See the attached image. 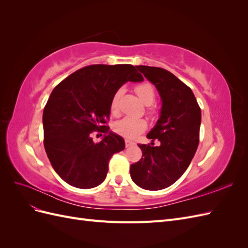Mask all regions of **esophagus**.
<instances>
[{
	"instance_id": "esophagus-1",
	"label": "esophagus",
	"mask_w": 248,
	"mask_h": 248,
	"mask_svg": "<svg viewBox=\"0 0 248 248\" xmlns=\"http://www.w3.org/2000/svg\"><path fill=\"white\" fill-rule=\"evenodd\" d=\"M133 145H134L133 141H131V140H125V146H126V148H128V147L133 146Z\"/></svg>"
}]
</instances>
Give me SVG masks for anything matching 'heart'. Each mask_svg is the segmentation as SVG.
I'll return each mask as SVG.
<instances>
[{
  "label": "heart",
  "instance_id": "heart-1",
  "mask_svg": "<svg viewBox=\"0 0 248 248\" xmlns=\"http://www.w3.org/2000/svg\"><path fill=\"white\" fill-rule=\"evenodd\" d=\"M136 92L140 99L144 102L146 106H151L155 100V90L150 82H141L136 87ZM123 89H119L118 91L111 97L110 100V111L112 114H116L119 107V99L123 94ZM147 123L142 119H134L130 117H126L119 120L114 124V130L126 139H134L137 138L140 133H141L146 129Z\"/></svg>",
  "mask_w": 248,
  "mask_h": 248
}]
</instances>
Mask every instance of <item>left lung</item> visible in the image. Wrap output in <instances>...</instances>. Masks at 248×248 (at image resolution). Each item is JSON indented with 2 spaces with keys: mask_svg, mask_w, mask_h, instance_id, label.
I'll list each match as a JSON object with an SVG mask.
<instances>
[{
  "mask_svg": "<svg viewBox=\"0 0 248 248\" xmlns=\"http://www.w3.org/2000/svg\"><path fill=\"white\" fill-rule=\"evenodd\" d=\"M156 87L161 99L159 119L147 138L151 145H139L142 156L130 166L132 181L140 188L160 190L174 184L188 168L199 146L201 108L191 89L170 71L137 66ZM158 140L160 145L154 146Z\"/></svg>",
  "mask_w": 248,
  "mask_h": 248,
  "instance_id": "left-lung-1",
  "label": "left lung"
}]
</instances>
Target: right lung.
I'll return each mask as SVG.
<instances>
[{
	"mask_svg": "<svg viewBox=\"0 0 248 248\" xmlns=\"http://www.w3.org/2000/svg\"><path fill=\"white\" fill-rule=\"evenodd\" d=\"M142 80L132 65L98 64L73 72L54 89L43 110L44 149L66 183L89 189L106 180L110 157L125 148L124 139L104 125L111 97L126 81ZM93 131L105 133L100 142L93 140Z\"/></svg>",
	"mask_w": 248,
	"mask_h": 248,
	"instance_id": "1",
	"label": "right lung"
}]
</instances>
